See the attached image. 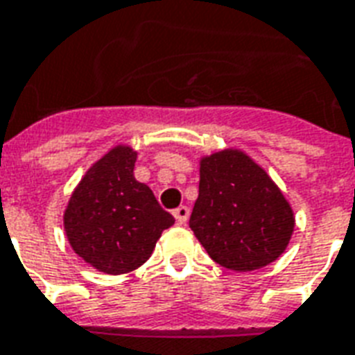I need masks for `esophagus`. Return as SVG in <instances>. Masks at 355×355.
I'll use <instances>...</instances> for the list:
<instances>
[{
  "label": "esophagus",
  "instance_id": "1",
  "mask_svg": "<svg viewBox=\"0 0 355 355\" xmlns=\"http://www.w3.org/2000/svg\"><path fill=\"white\" fill-rule=\"evenodd\" d=\"M173 216H175V220H177L178 225H184L186 221H188L189 218V208L188 207H178L175 212H173Z\"/></svg>",
  "mask_w": 355,
  "mask_h": 355
}]
</instances>
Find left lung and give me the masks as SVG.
Returning a JSON list of instances; mask_svg holds the SVG:
<instances>
[{"mask_svg": "<svg viewBox=\"0 0 355 355\" xmlns=\"http://www.w3.org/2000/svg\"><path fill=\"white\" fill-rule=\"evenodd\" d=\"M294 225L279 186L242 148L201 156L189 227L212 261L234 272L268 266L285 253Z\"/></svg>", "mask_w": 355, "mask_h": 355, "instance_id": "obj_1", "label": "left lung"}]
</instances>
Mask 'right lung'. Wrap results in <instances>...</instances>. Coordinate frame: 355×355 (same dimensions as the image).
<instances>
[{
  "label": "right lung",
  "instance_id": "right-lung-1",
  "mask_svg": "<svg viewBox=\"0 0 355 355\" xmlns=\"http://www.w3.org/2000/svg\"><path fill=\"white\" fill-rule=\"evenodd\" d=\"M137 153L119 143L89 167L63 214L70 248L102 274L134 272L148 261L175 218L135 180Z\"/></svg>",
  "mask_w": 355,
  "mask_h": 355
}]
</instances>
